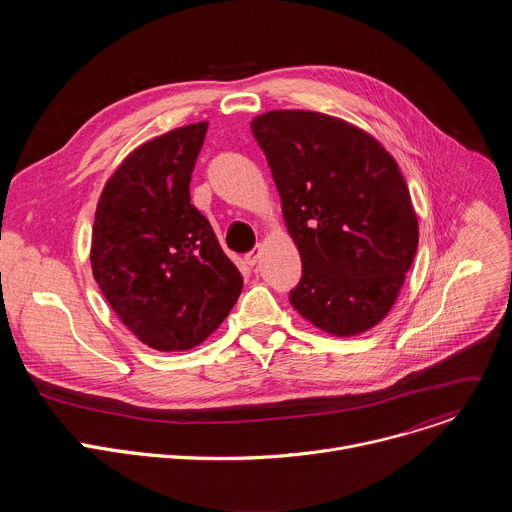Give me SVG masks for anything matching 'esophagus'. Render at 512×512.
Returning <instances> with one entry per match:
<instances>
[{
    "label": "esophagus",
    "mask_w": 512,
    "mask_h": 512,
    "mask_svg": "<svg viewBox=\"0 0 512 512\" xmlns=\"http://www.w3.org/2000/svg\"><path fill=\"white\" fill-rule=\"evenodd\" d=\"M257 259H259V251H249V253L245 255V263H247L249 267H253V265L257 263Z\"/></svg>",
    "instance_id": "esophagus-1"
}]
</instances>
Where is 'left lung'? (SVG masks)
Wrapping results in <instances>:
<instances>
[{
  "instance_id": "1",
  "label": "left lung",
  "mask_w": 512,
  "mask_h": 512,
  "mask_svg": "<svg viewBox=\"0 0 512 512\" xmlns=\"http://www.w3.org/2000/svg\"><path fill=\"white\" fill-rule=\"evenodd\" d=\"M251 131L302 257L291 306L334 336L373 328L393 308L419 241L397 162L367 131L316 111H269Z\"/></svg>"
}]
</instances>
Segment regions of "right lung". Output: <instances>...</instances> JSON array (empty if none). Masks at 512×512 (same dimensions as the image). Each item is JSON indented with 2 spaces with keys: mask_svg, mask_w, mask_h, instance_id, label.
I'll use <instances>...</instances> for the list:
<instances>
[{
  "mask_svg": "<svg viewBox=\"0 0 512 512\" xmlns=\"http://www.w3.org/2000/svg\"><path fill=\"white\" fill-rule=\"evenodd\" d=\"M208 123L168 131L133 150L97 204L91 265L119 320L156 350H190L237 304L243 277L206 216L190 180Z\"/></svg>",
  "mask_w": 512,
  "mask_h": 512,
  "instance_id": "1",
  "label": "right lung"
}]
</instances>
